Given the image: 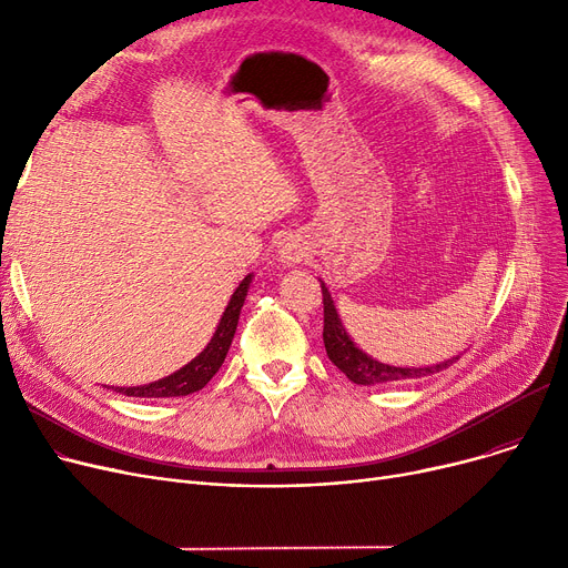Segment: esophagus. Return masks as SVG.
<instances>
[{
    "label": "esophagus",
    "instance_id": "esophagus-1",
    "mask_svg": "<svg viewBox=\"0 0 568 568\" xmlns=\"http://www.w3.org/2000/svg\"><path fill=\"white\" fill-rule=\"evenodd\" d=\"M278 253H281V260H283V262H287V264H296V262H302V260L306 257L308 248H306V244L302 242V239L287 236Z\"/></svg>",
    "mask_w": 568,
    "mask_h": 568
}]
</instances>
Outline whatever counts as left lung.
Wrapping results in <instances>:
<instances>
[{
	"label": "left lung",
	"mask_w": 568,
	"mask_h": 568,
	"mask_svg": "<svg viewBox=\"0 0 568 568\" xmlns=\"http://www.w3.org/2000/svg\"><path fill=\"white\" fill-rule=\"evenodd\" d=\"M322 304H324V329H322V338H324V347L326 354L334 366H338L347 379H352L354 384H364V386H375V384H392V382H405V379H419L426 375H435L444 368H449L458 356L454 359L437 364V366H428V368H398V366H389V364H379L366 352H362L352 343V338L347 336L345 326L336 313L334 300L329 290L324 287L322 283Z\"/></svg>",
	"instance_id": "left-lung-1"
}]
</instances>
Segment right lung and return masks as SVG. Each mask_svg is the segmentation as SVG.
I'll list each match as a JSON object with an SVG mask.
<instances>
[{
    "instance_id": "1",
    "label": "right lung",
    "mask_w": 568,
    "mask_h": 568,
    "mask_svg": "<svg viewBox=\"0 0 568 568\" xmlns=\"http://www.w3.org/2000/svg\"><path fill=\"white\" fill-rule=\"evenodd\" d=\"M248 285H251V276H246L242 283H239L219 322L214 338L209 341L204 352H200V356H195L191 364H186L182 371H176L159 382L144 384V386H124V389H119L116 386L114 392L133 396V398H174V396H189L193 392H200L202 386H206V382L219 373L221 364L225 362V354L232 345L236 324H239V313H242V306L246 302Z\"/></svg>"
}]
</instances>
